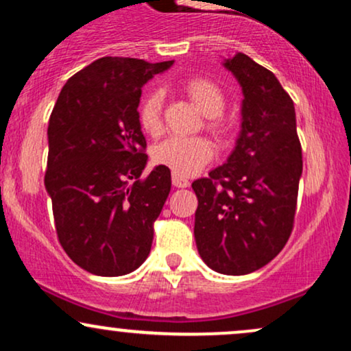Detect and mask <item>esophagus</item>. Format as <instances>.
<instances>
[{
	"label": "esophagus",
	"instance_id": "esophagus-1",
	"mask_svg": "<svg viewBox=\"0 0 351 351\" xmlns=\"http://www.w3.org/2000/svg\"><path fill=\"white\" fill-rule=\"evenodd\" d=\"M171 181H173V186H176V188H186V186H189V181L186 178H183V176H181V175H176V173H173Z\"/></svg>",
	"mask_w": 351,
	"mask_h": 351
}]
</instances>
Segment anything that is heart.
<instances>
[{"label":"heart","instance_id":"1","mask_svg":"<svg viewBox=\"0 0 351 351\" xmlns=\"http://www.w3.org/2000/svg\"><path fill=\"white\" fill-rule=\"evenodd\" d=\"M188 97L206 115V128L217 138H224L229 132V122L223 117L226 107V95L216 82L206 77H189L183 84ZM163 94L150 90L143 95L138 106V123L148 135H158L162 132ZM213 158V148L208 140L201 136H171L153 150V160L168 167L173 173L189 176L198 173Z\"/></svg>","mask_w":351,"mask_h":351}]
</instances>
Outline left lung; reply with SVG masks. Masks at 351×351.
<instances>
[{
	"label": "left lung",
	"instance_id": "obj_1",
	"mask_svg": "<svg viewBox=\"0 0 351 351\" xmlns=\"http://www.w3.org/2000/svg\"><path fill=\"white\" fill-rule=\"evenodd\" d=\"M224 67L243 87V123L228 162L193 181L195 239L213 271L244 276L284 249L302 175L295 108L271 71L237 52Z\"/></svg>",
	"mask_w": 351,
	"mask_h": 351
}]
</instances>
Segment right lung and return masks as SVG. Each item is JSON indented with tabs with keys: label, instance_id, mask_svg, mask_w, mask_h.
Returning a JSON list of instances; mask_svg holds the SVG:
<instances>
[{
	"label": "right lung",
	"instance_id": "right-lung-1",
	"mask_svg": "<svg viewBox=\"0 0 351 351\" xmlns=\"http://www.w3.org/2000/svg\"><path fill=\"white\" fill-rule=\"evenodd\" d=\"M171 64L97 59L67 80L52 108L44 184L56 232L67 256L95 276H125L150 254L171 173L158 165L140 178L148 155L136 108L143 84Z\"/></svg>",
	"mask_w": 351,
	"mask_h": 351
}]
</instances>
